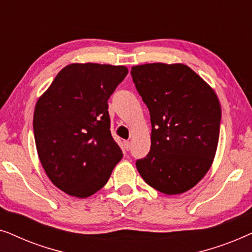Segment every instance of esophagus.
<instances>
[{
    "mask_svg": "<svg viewBox=\"0 0 252 252\" xmlns=\"http://www.w3.org/2000/svg\"><path fill=\"white\" fill-rule=\"evenodd\" d=\"M124 149L128 151L130 149V142L129 141H124Z\"/></svg>",
    "mask_w": 252,
    "mask_h": 252,
    "instance_id": "esophagus-1",
    "label": "esophagus"
}]
</instances>
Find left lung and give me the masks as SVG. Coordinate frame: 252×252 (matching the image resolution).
Instances as JSON below:
<instances>
[{
    "mask_svg": "<svg viewBox=\"0 0 252 252\" xmlns=\"http://www.w3.org/2000/svg\"><path fill=\"white\" fill-rule=\"evenodd\" d=\"M133 82L150 112L149 154L136 160L143 180L177 195L206 174L219 140L221 108L213 89L184 64L133 66Z\"/></svg>",
    "mask_w": 252,
    "mask_h": 252,
    "instance_id": "8db88e82",
    "label": "left lung"
}]
</instances>
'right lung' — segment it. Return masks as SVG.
I'll list each match as a JSON object with an SVG mask.
<instances>
[{
    "instance_id": "obj_1",
    "label": "right lung",
    "mask_w": 252,
    "mask_h": 252,
    "mask_svg": "<svg viewBox=\"0 0 252 252\" xmlns=\"http://www.w3.org/2000/svg\"><path fill=\"white\" fill-rule=\"evenodd\" d=\"M127 73L125 66L67 65L36 103L37 155L48 178L68 195L95 194L122 159L110 132L108 99Z\"/></svg>"
}]
</instances>
